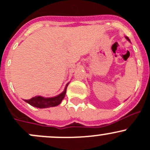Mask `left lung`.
Returning a JSON list of instances; mask_svg holds the SVG:
<instances>
[{"instance_id":"left-lung-1","label":"left lung","mask_w":150,"mask_h":150,"mask_svg":"<svg viewBox=\"0 0 150 150\" xmlns=\"http://www.w3.org/2000/svg\"><path fill=\"white\" fill-rule=\"evenodd\" d=\"M125 38H126V39H127V41H130V39H129V38H128V37L125 36Z\"/></svg>"}]
</instances>
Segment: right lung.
<instances>
[{
	"label": "right lung",
	"mask_w": 150,
	"mask_h": 150,
	"mask_svg": "<svg viewBox=\"0 0 150 150\" xmlns=\"http://www.w3.org/2000/svg\"><path fill=\"white\" fill-rule=\"evenodd\" d=\"M69 84V82L66 85L64 90L60 94H59L58 96L51 98H44L39 96H35V97L32 98L29 100H25V101L29 103L31 106H34V107L39 108V109L54 107V106H58L59 104H60V103H61L63 99L64 98L65 96H66V89H67Z\"/></svg>",
	"instance_id": "obj_1"
}]
</instances>
